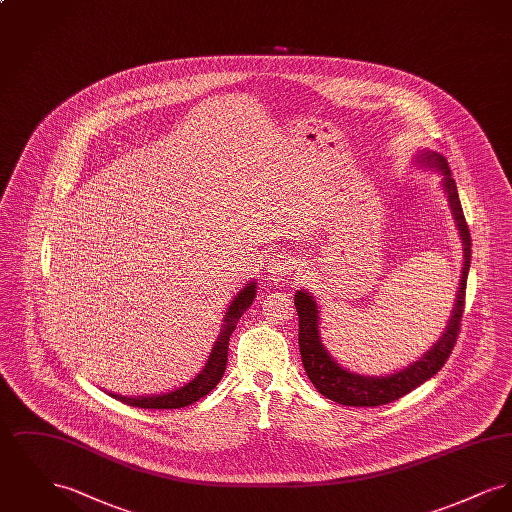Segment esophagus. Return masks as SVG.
I'll list each match as a JSON object with an SVG mask.
<instances>
[{"mask_svg": "<svg viewBox=\"0 0 512 512\" xmlns=\"http://www.w3.org/2000/svg\"><path fill=\"white\" fill-rule=\"evenodd\" d=\"M293 270H295V261L290 259V257L278 255V257H276V259H272V261H270V265H268V278L278 282V280H282L284 276L292 274Z\"/></svg>", "mask_w": 512, "mask_h": 512, "instance_id": "1", "label": "esophagus"}]
</instances>
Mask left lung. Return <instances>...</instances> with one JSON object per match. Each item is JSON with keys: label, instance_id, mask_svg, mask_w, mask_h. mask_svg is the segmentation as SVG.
<instances>
[{"label": "left lung", "instance_id": "left-lung-1", "mask_svg": "<svg viewBox=\"0 0 512 512\" xmlns=\"http://www.w3.org/2000/svg\"><path fill=\"white\" fill-rule=\"evenodd\" d=\"M420 163L424 167L436 169L443 176V190L449 199V207L453 213V219L457 224L459 236L463 240V274L461 284L455 299L453 315L449 318L443 336L439 338L418 361L405 366L403 370H397L388 376H361L355 372H349L341 368L328 353V349L322 345L320 332H318V305L315 297L305 290L295 293V309L299 315V353L301 361L305 366V372L313 386L317 388L324 397L347 405V407H378L388 405L391 401L407 395L409 391L424 384L428 378L436 376L441 366L447 363L459 332H461V320L464 313V295H466V278L470 268V232L468 224L464 219L463 205L457 192V184L451 178V171L447 167V161L438 153H422Z\"/></svg>", "mask_w": 512, "mask_h": 512}]
</instances>
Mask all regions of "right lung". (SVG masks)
Wrapping results in <instances>:
<instances>
[{"instance_id": "add662e5", "label": "right lung", "mask_w": 512, "mask_h": 512, "mask_svg": "<svg viewBox=\"0 0 512 512\" xmlns=\"http://www.w3.org/2000/svg\"><path fill=\"white\" fill-rule=\"evenodd\" d=\"M255 292H257L255 282H249L244 290L238 292V295L232 299V303L224 315V320H222L219 338L215 341L213 351L207 359V365L203 366V370L197 376H194V380H190L188 384H184L178 390L167 391L161 395H142V397H124L117 393H109V395L130 407H140V409H182V407H188L195 401H199L209 391L215 390V386L219 384L220 378L224 374L226 363H228L230 336L236 330L238 320L251 307V303L255 299Z\"/></svg>"}]
</instances>
